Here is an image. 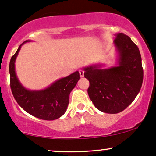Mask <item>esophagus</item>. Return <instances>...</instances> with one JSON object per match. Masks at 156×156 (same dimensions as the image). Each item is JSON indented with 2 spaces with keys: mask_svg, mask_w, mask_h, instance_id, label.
I'll return each instance as SVG.
<instances>
[{
  "mask_svg": "<svg viewBox=\"0 0 156 156\" xmlns=\"http://www.w3.org/2000/svg\"><path fill=\"white\" fill-rule=\"evenodd\" d=\"M79 73H80V77H83V76H84V71L80 70V71H79Z\"/></svg>",
  "mask_w": 156,
  "mask_h": 156,
  "instance_id": "obj_1",
  "label": "esophagus"
}]
</instances>
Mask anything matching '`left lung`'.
<instances>
[{"label":"left lung","instance_id":"1","mask_svg":"<svg viewBox=\"0 0 156 156\" xmlns=\"http://www.w3.org/2000/svg\"><path fill=\"white\" fill-rule=\"evenodd\" d=\"M116 63L104 69L97 63L83 68L89 80L90 98L98 110L109 114L120 112L133 102L140 93L143 81L142 58L138 47L129 36L115 35Z\"/></svg>","mask_w":156,"mask_h":156}]
</instances>
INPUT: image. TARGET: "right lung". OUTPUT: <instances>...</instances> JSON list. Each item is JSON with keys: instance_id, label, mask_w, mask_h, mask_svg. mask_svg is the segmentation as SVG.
<instances>
[{"instance_id": "add662e5", "label": "right lung", "mask_w": 156, "mask_h": 156, "mask_svg": "<svg viewBox=\"0 0 156 156\" xmlns=\"http://www.w3.org/2000/svg\"><path fill=\"white\" fill-rule=\"evenodd\" d=\"M30 41L31 40L24 41L11 58L9 74L12 94L17 104L30 115L42 120H55L66 111L69 95L80 80V73L76 71L60 78L44 89L32 90L25 88L16 76L15 61L22 45Z\"/></svg>"}]
</instances>
